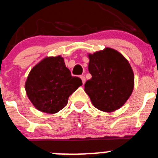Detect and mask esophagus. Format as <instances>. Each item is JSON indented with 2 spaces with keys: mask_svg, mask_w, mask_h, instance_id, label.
Returning <instances> with one entry per match:
<instances>
[{
  "mask_svg": "<svg viewBox=\"0 0 158 158\" xmlns=\"http://www.w3.org/2000/svg\"><path fill=\"white\" fill-rule=\"evenodd\" d=\"M80 77H81V81H82V83H83V84H84V83H85V81H86V79H85V77H84V75H81V76H80Z\"/></svg>",
  "mask_w": 158,
  "mask_h": 158,
  "instance_id": "esophagus-1",
  "label": "esophagus"
}]
</instances>
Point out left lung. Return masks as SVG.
Listing matches in <instances>:
<instances>
[{
	"label": "left lung",
	"mask_w": 158,
	"mask_h": 158,
	"mask_svg": "<svg viewBox=\"0 0 158 158\" xmlns=\"http://www.w3.org/2000/svg\"><path fill=\"white\" fill-rule=\"evenodd\" d=\"M88 58L92 77L84 84V90L92 104L104 112L118 110L134 90V75L128 60L110 48L88 54Z\"/></svg>",
	"instance_id": "1"
}]
</instances>
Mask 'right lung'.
Here are the masks:
<instances>
[{"mask_svg":"<svg viewBox=\"0 0 158 158\" xmlns=\"http://www.w3.org/2000/svg\"><path fill=\"white\" fill-rule=\"evenodd\" d=\"M82 85V81L72 77L60 55L46 57L30 71L25 82L28 98L36 109L55 114L68 104V98Z\"/></svg>","mask_w":158,"mask_h":158,"instance_id":"obj_1","label":"right lung"}]
</instances>
